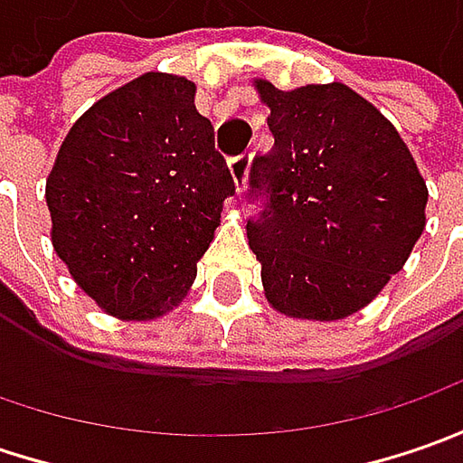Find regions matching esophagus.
Returning <instances> with one entry per match:
<instances>
[{
    "label": "esophagus",
    "instance_id": "obj_1",
    "mask_svg": "<svg viewBox=\"0 0 463 463\" xmlns=\"http://www.w3.org/2000/svg\"><path fill=\"white\" fill-rule=\"evenodd\" d=\"M250 165H252V156H250V154H240V156L229 159V172H232V180H234L237 193H241V190H244L247 175H250Z\"/></svg>",
    "mask_w": 463,
    "mask_h": 463
}]
</instances>
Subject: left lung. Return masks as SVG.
Segmentation results:
<instances>
[{
    "instance_id": "left-lung-1",
    "label": "left lung",
    "mask_w": 463,
    "mask_h": 463,
    "mask_svg": "<svg viewBox=\"0 0 463 463\" xmlns=\"http://www.w3.org/2000/svg\"><path fill=\"white\" fill-rule=\"evenodd\" d=\"M252 87L276 138L250 172L270 195L247 223L265 298L291 319H345L404 268L425 229L428 185L394 123L343 81Z\"/></svg>"
}]
</instances>
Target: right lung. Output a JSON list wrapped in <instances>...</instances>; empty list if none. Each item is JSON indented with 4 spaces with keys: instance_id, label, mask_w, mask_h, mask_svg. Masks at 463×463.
<instances>
[{
    "instance_id": "1",
    "label": "right lung",
    "mask_w": 463,
    "mask_h": 463,
    "mask_svg": "<svg viewBox=\"0 0 463 463\" xmlns=\"http://www.w3.org/2000/svg\"><path fill=\"white\" fill-rule=\"evenodd\" d=\"M234 180L195 110V81L146 71L69 128L45 177L51 244L99 309L152 322L177 309Z\"/></svg>"
}]
</instances>
